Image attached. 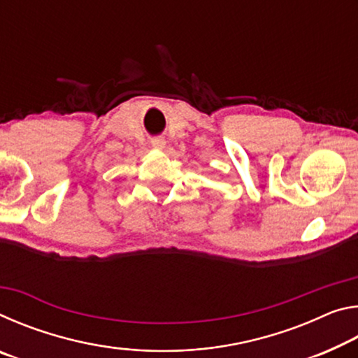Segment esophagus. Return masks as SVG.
Here are the masks:
<instances>
[{
	"instance_id": "1",
	"label": "esophagus",
	"mask_w": 358,
	"mask_h": 358,
	"mask_svg": "<svg viewBox=\"0 0 358 358\" xmlns=\"http://www.w3.org/2000/svg\"><path fill=\"white\" fill-rule=\"evenodd\" d=\"M151 145H153L155 148H164V145H166V141L162 137H155V138H151Z\"/></svg>"
}]
</instances>
